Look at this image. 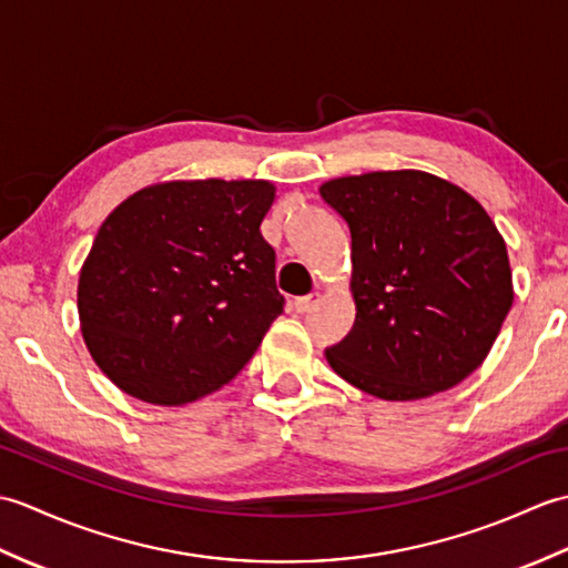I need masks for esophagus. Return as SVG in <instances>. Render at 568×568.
Segmentation results:
<instances>
[{"label": "esophagus", "mask_w": 568, "mask_h": 568, "mask_svg": "<svg viewBox=\"0 0 568 568\" xmlns=\"http://www.w3.org/2000/svg\"><path fill=\"white\" fill-rule=\"evenodd\" d=\"M320 293H310V295H303V297H295L293 300V310L300 312V315H305V312H310L312 307H315L320 303Z\"/></svg>", "instance_id": "34e87169"}]
</instances>
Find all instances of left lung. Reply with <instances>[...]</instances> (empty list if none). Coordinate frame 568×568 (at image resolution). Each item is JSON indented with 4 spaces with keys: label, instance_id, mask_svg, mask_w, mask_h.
I'll return each instance as SVG.
<instances>
[{
    "label": "left lung",
    "instance_id": "1",
    "mask_svg": "<svg viewBox=\"0 0 568 568\" xmlns=\"http://www.w3.org/2000/svg\"><path fill=\"white\" fill-rule=\"evenodd\" d=\"M322 200L352 232L354 327L327 361L381 400L449 390L488 356L513 307L508 248L488 212L422 171L336 178Z\"/></svg>",
    "mask_w": 568,
    "mask_h": 568
}]
</instances>
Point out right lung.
Listing matches in <instances>:
<instances>
[{"instance_id": "obj_1", "label": "right lung", "mask_w": 568, "mask_h": 568, "mask_svg": "<svg viewBox=\"0 0 568 568\" xmlns=\"http://www.w3.org/2000/svg\"><path fill=\"white\" fill-rule=\"evenodd\" d=\"M265 180H173L106 216L82 263V336L116 388L185 405L246 366L281 315Z\"/></svg>"}]
</instances>
